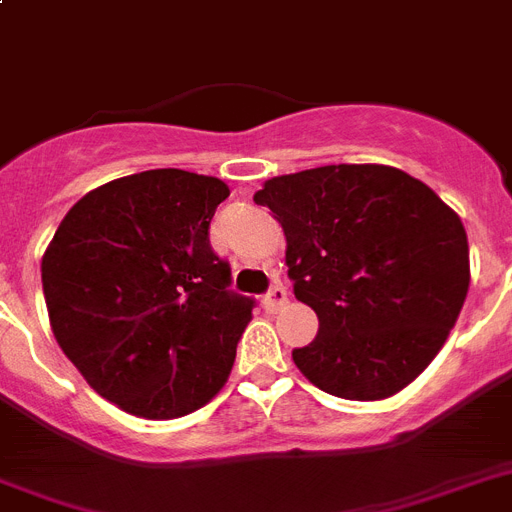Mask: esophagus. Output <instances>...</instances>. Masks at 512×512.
Segmentation results:
<instances>
[{
  "mask_svg": "<svg viewBox=\"0 0 512 512\" xmlns=\"http://www.w3.org/2000/svg\"><path fill=\"white\" fill-rule=\"evenodd\" d=\"M286 302H289V294H286V289H283L281 283H276V286L263 296L265 312H278Z\"/></svg>",
  "mask_w": 512,
  "mask_h": 512,
  "instance_id": "34e87169",
  "label": "esophagus"
}]
</instances>
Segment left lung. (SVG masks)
<instances>
[{
  "mask_svg": "<svg viewBox=\"0 0 512 512\" xmlns=\"http://www.w3.org/2000/svg\"><path fill=\"white\" fill-rule=\"evenodd\" d=\"M255 203L281 223L294 296L320 320L291 354L299 372L346 401H382L422 375L471 281L458 213L382 163L273 176Z\"/></svg>",
  "mask_w": 512,
  "mask_h": 512,
  "instance_id": "obj_1",
  "label": "left lung"
}]
</instances>
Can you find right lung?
<instances>
[{"instance_id": "add662e5", "label": "right lung", "mask_w": 512, "mask_h": 512, "mask_svg": "<svg viewBox=\"0 0 512 512\" xmlns=\"http://www.w3.org/2000/svg\"><path fill=\"white\" fill-rule=\"evenodd\" d=\"M229 187L153 169L106 182L41 260L54 338L90 388L140 419H179L226 385L252 299L231 294L210 221Z\"/></svg>"}]
</instances>
